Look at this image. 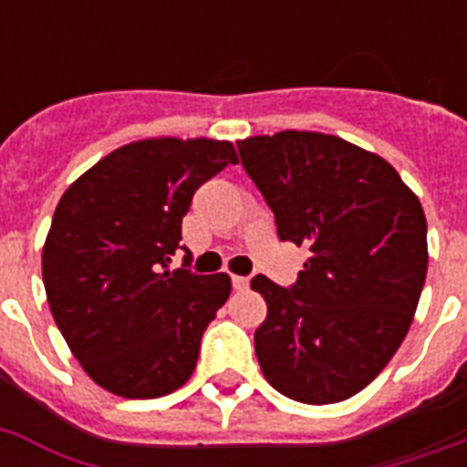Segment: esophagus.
Masks as SVG:
<instances>
[{"instance_id":"esophagus-1","label":"esophagus","mask_w":467,"mask_h":467,"mask_svg":"<svg viewBox=\"0 0 467 467\" xmlns=\"http://www.w3.org/2000/svg\"><path fill=\"white\" fill-rule=\"evenodd\" d=\"M233 285L237 288V291H244V288H249V278L233 276Z\"/></svg>"}]
</instances>
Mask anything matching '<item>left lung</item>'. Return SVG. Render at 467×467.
I'll list each match as a JSON object with an SVG mask.
<instances>
[{
	"label": "left lung",
	"mask_w": 467,
	"mask_h": 467,
	"mask_svg": "<svg viewBox=\"0 0 467 467\" xmlns=\"http://www.w3.org/2000/svg\"><path fill=\"white\" fill-rule=\"evenodd\" d=\"M276 215L310 249L298 284L256 276L266 300L254 348L264 378L306 405L361 392L412 325L427 278V218L390 161L337 135L281 130L237 142Z\"/></svg>",
	"instance_id": "left-lung-1"
}]
</instances>
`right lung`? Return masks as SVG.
Wrapping results in <instances>:
<instances>
[{"instance_id": "1", "label": "right lung", "mask_w": 467, "mask_h": 467, "mask_svg": "<svg viewBox=\"0 0 467 467\" xmlns=\"http://www.w3.org/2000/svg\"><path fill=\"white\" fill-rule=\"evenodd\" d=\"M227 164H237L230 140L145 138L109 152L62 193L43 244V284L55 325L99 388L152 400L196 370L201 337L233 281L167 266L191 198Z\"/></svg>"}]
</instances>
